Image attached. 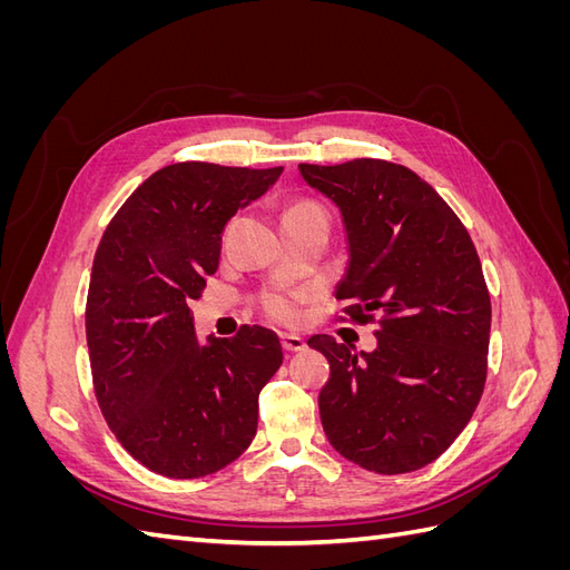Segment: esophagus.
<instances>
[{
    "label": "esophagus",
    "instance_id": "obj_1",
    "mask_svg": "<svg viewBox=\"0 0 570 570\" xmlns=\"http://www.w3.org/2000/svg\"><path fill=\"white\" fill-rule=\"evenodd\" d=\"M281 344H283V350H285L287 354H295V352H304V350H306L304 337H299V335H295V333H283V335H281Z\"/></svg>",
    "mask_w": 570,
    "mask_h": 570
}]
</instances>
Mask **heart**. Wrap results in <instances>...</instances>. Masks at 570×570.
Here are the masks:
<instances>
[{
    "mask_svg": "<svg viewBox=\"0 0 570 570\" xmlns=\"http://www.w3.org/2000/svg\"><path fill=\"white\" fill-rule=\"evenodd\" d=\"M312 218H321L327 223V212L318 202L299 199V202H292L289 206H285L281 223L285 228V226H292V223H302V220H312ZM264 312L275 323L292 325V323H297L302 316V297L295 295V292H268V295L264 297Z\"/></svg>",
    "mask_w": 570,
    "mask_h": 570,
    "instance_id": "obj_1",
    "label": "heart"
}]
</instances>
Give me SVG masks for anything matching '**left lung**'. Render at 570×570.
Instances as JSON below:
<instances>
[{"instance_id":"8db88e82","label":"left lung","mask_w":570,"mask_h":570,"mask_svg":"<svg viewBox=\"0 0 570 570\" xmlns=\"http://www.w3.org/2000/svg\"><path fill=\"white\" fill-rule=\"evenodd\" d=\"M347 230L342 321L373 323L377 347L314 335L331 377L318 394L335 450L383 475L433 463L469 425L488 377L490 292L469 230L406 166L354 159L299 164Z\"/></svg>"}]
</instances>
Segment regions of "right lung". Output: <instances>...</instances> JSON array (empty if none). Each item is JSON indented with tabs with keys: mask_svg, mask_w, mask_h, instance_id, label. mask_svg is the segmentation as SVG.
Returning a JSON list of instances; mask_svg holds the SVG:
<instances>
[{
	"mask_svg": "<svg viewBox=\"0 0 570 570\" xmlns=\"http://www.w3.org/2000/svg\"><path fill=\"white\" fill-rule=\"evenodd\" d=\"M281 174L164 166L101 235L85 306L95 394L116 440L154 473H216L256 435L258 392L283 364L278 335L243 325L199 344L187 302L218 268L226 223Z\"/></svg>",
	"mask_w": 570,
	"mask_h": 570,
	"instance_id": "1",
	"label": "right lung"
}]
</instances>
